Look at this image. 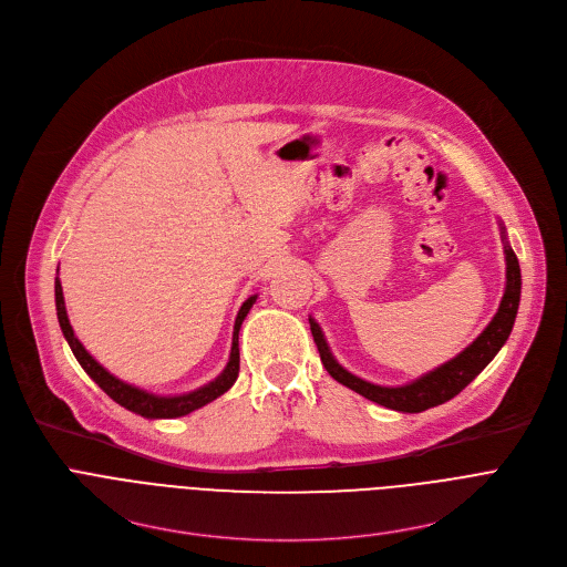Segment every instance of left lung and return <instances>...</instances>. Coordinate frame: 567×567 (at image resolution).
Masks as SVG:
<instances>
[{
  "mask_svg": "<svg viewBox=\"0 0 567 567\" xmlns=\"http://www.w3.org/2000/svg\"><path fill=\"white\" fill-rule=\"evenodd\" d=\"M503 230V239H505V262H507V285H505V293L501 300V307L496 311V316L492 318V322L484 332L468 346L464 348L455 359L442 363L440 368L426 372L424 377L406 383V385H377L370 383L352 372H348L330 352V346L322 337L318 322L309 318L311 326V334H313V343L320 352V361L326 365V370L343 385H348L350 390L359 392L361 396L379 403V406L399 411V413H422L429 411L433 406H440V403L453 399L457 392H462L484 368L489 365V361L501 352V348L505 346V341L512 334L514 320L518 313V302H520V265L516 254L512 251L507 235H505V226L501 224Z\"/></svg>",
  "mask_w": 567,
  "mask_h": 567,
  "instance_id": "1",
  "label": "left lung"
}]
</instances>
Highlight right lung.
I'll return each instance as SVG.
<instances>
[{"instance_id":"right-lung-1","label":"right lung","mask_w":567,"mask_h":567,"mask_svg":"<svg viewBox=\"0 0 567 567\" xmlns=\"http://www.w3.org/2000/svg\"><path fill=\"white\" fill-rule=\"evenodd\" d=\"M258 293L247 298L245 305L239 307L237 311V318H235V326H233V346H230V357H228V363L226 368L221 370V374L193 390V392H186V394H175V396H161V394H152L147 390H141L136 385H130L121 379H116L114 374H110L85 348L83 343H80L73 334V328L69 322V316H66V307H64V296H62V285L60 280L55 278V311H58V322H60V330L73 352V357L78 359V363L83 365V370L116 401L121 403L123 409L141 415V417H147V420H175V417H184L202 406H206V403H210L213 399H217L219 394H224L237 379V372H239V328H241V320L247 318L249 309L254 307Z\"/></svg>"}]
</instances>
